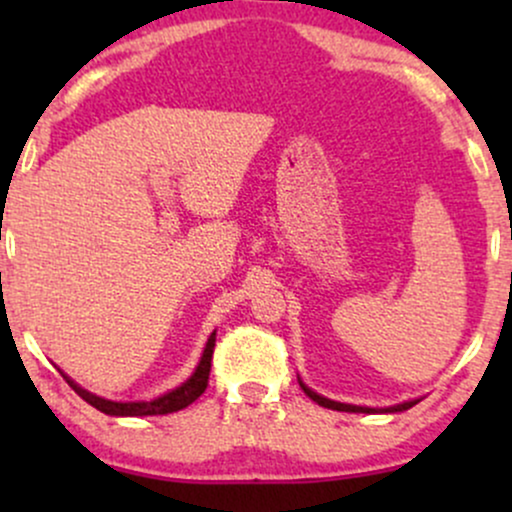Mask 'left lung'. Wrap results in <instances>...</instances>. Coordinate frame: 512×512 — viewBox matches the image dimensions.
<instances>
[{
	"label": "left lung",
	"mask_w": 512,
	"mask_h": 512,
	"mask_svg": "<svg viewBox=\"0 0 512 512\" xmlns=\"http://www.w3.org/2000/svg\"><path fill=\"white\" fill-rule=\"evenodd\" d=\"M298 383H301L303 392L308 395L313 402L320 404V407L325 409H334V411H349V414H397V411H407L414 407V404H419L421 399H409V402H402V404H395V407H358V404H344V402H334V399H327L322 395H317L315 390H310L308 385L303 383L301 378H298Z\"/></svg>",
	"instance_id": "1"
}]
</instances>
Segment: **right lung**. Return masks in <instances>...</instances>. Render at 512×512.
Here are the masks:
<instances>
[{
    "instance_id": "1",
    "label": "right lung",
    "mask_w": 512,
    "mask_h": 512,
    "mask_svg": "<svg viewBox=\"0 0 512 512\" xmlns=\"http://www.w3.org/2000/svg\"><path fill=\"white\" fill-rule=\"evenodd\" d=\"M214 346H216V332L209 334L207 339V346H204L202 351V358H199L195 373L190 375V378L185 380V383L175 387V390L166 392V395L156 397V399H149V402H113V399H105V397H98L93 395V392L84 390L81 385H76L72 378H69L67 373H60L64 375V380H67L69 387L79 395L84 402L91 404V407H96L98 411H103V414L108 416H158V414H173V411H180L185 407H190L195 399L202 395L204 390H207L209 385V370H211V354H214Z\"/></svg>"
}]
</instances>
